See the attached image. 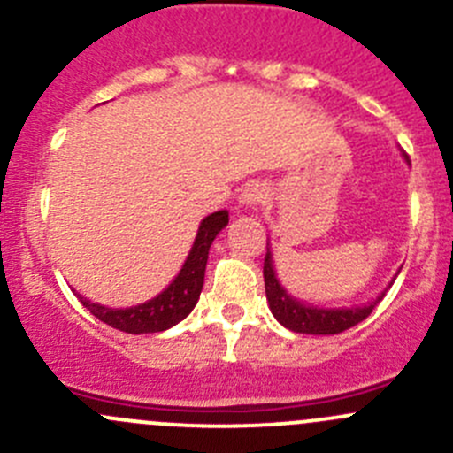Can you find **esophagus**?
Wrapping results in <instances>:
<instances>
[{
	"label": "esophagus",
	"mask_w": 453,
	"mask_h": 453,
	"mask_svg": "<svg viewBox=\"0 0 453 453\" xmlns=\"http://www.w3.org/2000/svg\"><path fill=\"white\" fill-rule=\"evenodd\" d=\"M265 199H267V190H265L263 184H248L245 186V190L241 193V205H245V208L254 210L258 208L260 203H265Z\"/></svg>",
	"instance_id": "obj_1"
}]
</instances>
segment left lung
Masks as SVG:
<instances>
[{
    "label": "left lung",
    "instance_id": "1",
    "mask_svg": "<svg viewBox=\"0 0 453 453\" xmlns=\"http://www.w3.org/2000/svg\"><path fill=\"white\" fill-rule=\"evenodd\" d=\"M263 278H265V294H267L269 309H272L273 318L294 333H307V335H335V333L346 331V328L355 326L362 319H366L372 309L377 307L379 300L386 294L379 296L374 303L366 304V307H355V309H318L307 307V304L298 303L291 298L278 282L276 273H273L272 254H265L263 263Z\"/></svg>",
    "mask_w": 453,
    "mask_h": 453
}]
</instances>
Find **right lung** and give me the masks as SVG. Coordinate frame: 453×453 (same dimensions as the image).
I'll return each mask as SVG.
<instances>
[{"label": "right lung", "mask_w": 453, "mask_h": 453, "mask_svg": "<svg viewBox=\"0 0 453 453\" xmlns=\"http://www.w3.org/2000/svg\"><path fill=\"white\" fill-rule=\"evenodd\" d=\"M230 217L227 210H219L205 217L201 221L197 239H195L193 250H190L188 258H186L184 267L177 273L175 280L157 296V298L149 300V303L138 304L131 309H109L103 304H96L79 296L83 307L91 311V315L100 319V322L109 324V326L118 328L122 333H159L166 328L175 326L177 322L186 318L197 304L201 289H203V276H205V263H208V252L212 241L217 239L219 232L227 226Z\"/></svg>", "instance_id": "obj_1"}]
</instances>
